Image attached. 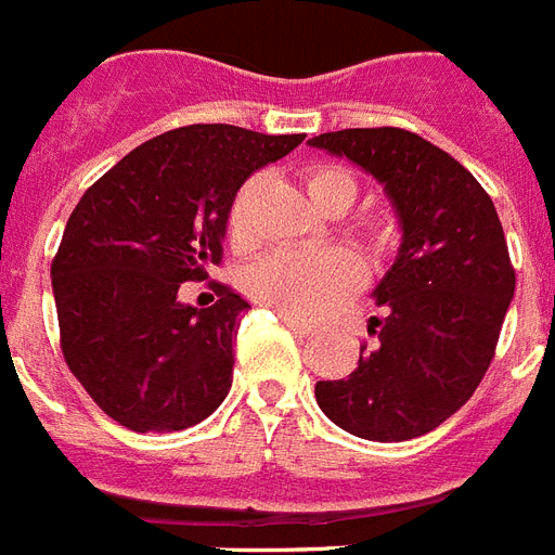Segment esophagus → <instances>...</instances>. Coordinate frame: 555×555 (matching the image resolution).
<instances>
[{
  "instance_id": "34e87169",
  "label": "esophagus",
  "mask_w": 555,
  "mask_h": 555,
  "mask_svg": "<svg viewBox=\"0 0 555 555\" xmlns=\"http://www.w3.org/2000/svg\"><path fill=\"white\" fill-rule=\"evenodd\" d=\"M278 318H281L283 326H289V330L295 332V335H300V338H309V335H314L312 323H304L300 318H292V314H286V312H278Z\"/></svg>"
}]
</instances>
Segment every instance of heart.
I'll return each instance as SVG.
<instances>
[{"mask_svg": "<svg viewBox=\"0 0 555 555\" xmlns=\"http://www.w3.org/2000/svg\"><path fill=\"white\" fill-rule=\"evenodd\" d=\"M306 192L321 211L344 215L358 201V180L344 166H314L306 171ZM225 232L234 246H249L251 232L249 189L234 197L225 220ZM363 237L375 249H392L398 241V220L387 208H372L361 220ZM249 295L274 312L309 321L347 298L361 283V263L349 251L326 249H278L249 269Z\"/></svg>", "mask_w": 555, "mask_h": 555, "instance_id": "heart-1", "label": "heart"}]
</instances>
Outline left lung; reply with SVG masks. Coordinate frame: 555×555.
Masks as SVG:
<instances>
[{
	"mask_svg": "<svg viewBox=\"0 0 555 555\" xmlns=\"http://www.w3.org/2000/svg\"><path fill=\"white\" fill-rule=\"evenodd\" d=\"M309 145L352 159L387 192L401 225L396 263L372 292L375 347L358 370L318 380L323 415L358 438L410 441L459 412L493 361L516 292L502 220L459 159L403 128H344Z\"/></svg>",
	"mask_w": 555,
	"mask_h": 555,
	"instance_id": "8db88e82",
	"label": "left lung"
}]
</instances>
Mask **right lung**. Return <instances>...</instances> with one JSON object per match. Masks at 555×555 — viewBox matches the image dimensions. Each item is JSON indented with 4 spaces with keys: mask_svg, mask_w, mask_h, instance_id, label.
I'll list each match as a JSON object with an SVG mask.
<instances>
[{
    "mask_svg": "<svg viewBox=\"0 0 555 555\" xmlns=\"http://www.w3.org/2000/svg\"><path fill=\"white\" fill-rule=\"evenodd\" d=\"M304 134L185 126L137 145L96 180L51 263L68 370L108 418L134 433L201 424L232 389L234 335L251 309L215 283L217 304L180 300V283L220 263L229 208L251 171Z\"/></svg>",
    "mask_w": 555,
    "mask_h": 555,
    "instance_id": "obj_1",
    "label": "right lung"
}]
</instances>
